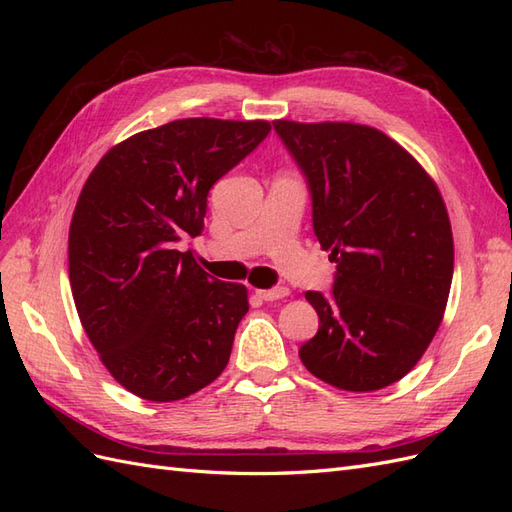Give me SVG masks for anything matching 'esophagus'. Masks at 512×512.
<instances>
[{"mask_svg": "<svg viewBox=\"0 0 512 512\" xmlns=\"http://www.w3.org/2000/svg\"><path fill=\"white\" fill-rule=\"evenodd\" d=\"M290 290L286 286H277V288H269V290H258V297L262 301H277V299H284L288 297Z\"/></svg>", "mask_w": 512, "mask_h": 512, "instance_id": "esophagus-1", "label": "esophagus"}]
</instances>
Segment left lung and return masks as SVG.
<instances>
[{"label":"left lung","instance_id":"obj_1","mask_svg":"<svg viewBox=\"0 0 512 512\" xmlns=\"http://www.w3.org/2000/svg\"><path fill=\"white\" fill-rule=\"evenodd\" d=\"M312 196L331 252V294L307 290L318 333L303 365L344 391L404 378L436 335L453 282V232L436 183L410 153L359 123L273 121Z\"/></svg>","mask_w":512,"mask_h":512}]
</instances>
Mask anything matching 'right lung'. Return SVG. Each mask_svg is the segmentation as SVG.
Instances as JSON below:
<instances>
[{
    "label": "right lung",
    "mask_w": 512,
    "mask_h": 512,
    "mask_svg": "<svg viewBox=\"0 0 512 512\" xmlns=\"http://www.w3.org/2000/svg\"><path fill=\"white\" fill-rule=\"evenodd\" d=\"M269 132V121H170L115 145L85 181L68 237L72 297L130 393L177 401L224 371L247 290L215 280L177 243L200 235L213 183Z\"/></svg>",
    "instance_id": "right-lung-1"
}]
</instances>
